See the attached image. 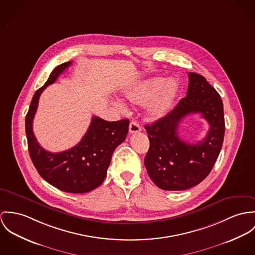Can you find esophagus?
Wrapping results in <instances>:
<instances>
[{
  "instance_id": "obj_1",
  "label": "esophagus",
  "mask_w": 255,
  "mask_h": 255,
  "mask_svg": "<svg viewBox=\"0 0 255 255\" xmlns=\"http://www.w3.org/2000/svg\"><path fill=\"white\" fill-rule=\"evenodd\" d=\"M129 131H130V133H131V134L140 132V131H141L140 124H139L137 121L133 120V121L130 123V125H129Z\"/></svg>"
}]
</instances>
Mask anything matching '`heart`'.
<instances>
[{
    "label": "heart",
    "instance_id": "heart-1",
    "mask_svg": "<svg viewBox=\"0 0 255 255\" xmlns=\"http://www.w3.org/2000/svg\"><path fill=\"white\" fill-rule=\"evenodd\" d=\"M179 83L171 78H151L141 84L130 87L123 93L124 99L136 105H148V115L151 118H160L169 112L179 93Z\"/></svg>",
    "mask_w": 255,
    "mask_h": 255
}]
</instances>
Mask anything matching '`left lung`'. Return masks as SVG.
I'll return each instance as SVG.
<instances>
[{
	"label": "left lung",
	"instance_id": "8db88e82",
	"mask_svg": "<svg viewBox=\"0 0 255 255\" xmlns=\"http://www.w3.org/2000/svg\"><path fill=\"white\" fill-rule=\"evenodd\" d=\"M199 113L210 124L207 136L195 144L179 138L178 126L190 114ZM149 148L144 166L152 182L161 190L184 191L204 180L220 153L225 120L218 92L198 73L189 72L187 97L162 118L145 125Z\"/></svg>",
	"mask_w": 255,
	"mask_h": 255
}]
</instances>
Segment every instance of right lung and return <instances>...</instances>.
Here are the masks:
<instances>
[{"instance_id": "1", "label": "right lung", "mask_w": 255, "mask_h": 255, "mask_svg": "<svg viewBox=\"0 0 255 255\" xmlns=\"http://www.w3.org/2000/svg\"><path fill=\"white\" fill-rule=\"evenodd\" d=\"M70 64L71 61H68L57 66L45 85L35 92L25 118V132L29 154L40 176L60 191L84 194L104 182L114 149L126 139L129 120L125 118L110 122L93 116L88 131L75 146L61 152H50L43 148L32 129L39 98Z\"/></svg>"}]
</instances>
